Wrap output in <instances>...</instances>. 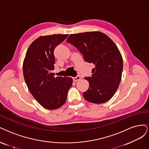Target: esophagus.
I'll return each instance as SVG.
<instances>
[{"label": "esophagus", "mask_w": 149, "mask_h": 149, "mask_svg": "<svg viewBox=\"0 0 149 149\" xmlns=\"http://www.w3.org/2000/svg\"><path fill=\"white\" fill-rule=\"evenodd\" d=\"M80 79H81V78H80V76L77 75V77H74V78H73V80H74V81H75V82H76V81H79Z\"/></svg>", "instance_id": "1"}]
</instances>
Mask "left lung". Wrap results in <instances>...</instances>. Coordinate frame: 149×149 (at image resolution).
<instances>
[{"label":"left lung","mask_w":149,"mask_h":149,"mask_svg":"<svg viewBox=\"0 0 149 149\" xmlns=\"http://www.w3.org/2000/svg\"><path fill=\"white\" fill-rule=\"evenodd\" d=\"M66 41L83 55L85 61L95 64L92 77H85L89 88L84 98L101 104L111 99L119 87L123 68L122 56L115 43L104 33L90 31L71 34Z\"/></svg>","instance_id":"obj_1"}]
</instances>
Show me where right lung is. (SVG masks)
Returning <instances> with one entry per match:
<instances>
[{
    "instance_id": "add662e5",
    "label": "right lung",
    "mask_w": 149,
    "mask_h": 149,
    "mask_svg": "<svg viewBox=\"0 0 149 149\" xmlns=\"http://www.w3.org/2000/svg\"><path fill=\"white\" fill-rule=\"evenodd\" d=\"M68 35H52L38 38L28 47L23 61L24 79L31 94L42 107L55 109L61 107L72 85L71 77H54L55 47Z\"/></svg>"
}]
</instances>
